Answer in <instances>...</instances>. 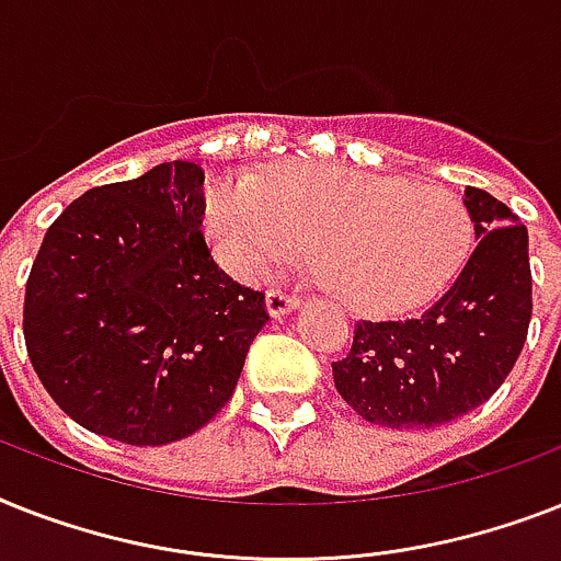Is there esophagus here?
<instances>
[{
	"label": "esophagus",
	"instance_id": "1",
	"mask_svg": "<svg viewBox=\"0 0 561 561\" xmlns=\"http://www.w3.org/2000/svg\"><path fill=\"white\" fill-rule=\"evenodd\" d=\"M296 305H299V296L290 294V290H285V288L267 290V311H271L273 317H282V313H288L290 308H296Z\"/></svg>",
	"mask_w": 561,
	"mask_h": 561
}]
</instances>
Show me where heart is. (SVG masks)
Listing matches in <instances>:
<instances>
[{"label":"heart","mask_w":561,"mask_h":561,"mask_svg":"<svg viewBox=\"0 0 561 561\" xmlns=\"http://www.w3.org/2000/svg\"><path fill=\"white\" fill-rule=\"evenodd\" d=\"M453 190L352 167H290L271 181L227 178L209 202V239L241 279H262L313 244L322 279L366 313L407 311L438 294L470 248Z\"/></svg>","instance_id":"b5f03b06"}]
</instances>
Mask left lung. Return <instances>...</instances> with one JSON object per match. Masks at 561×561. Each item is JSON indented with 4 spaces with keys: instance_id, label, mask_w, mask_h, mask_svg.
<instances>
[{
    "instance_id": "left-lung-1",
    "label": "left lung",
    "mask_w": 561,
    "mask_h": 561,
    "mask_svg": "<svg viewBox=\"0 0 561 561\" xmlns=\"http://www.w3.org/2000/svg\"><path fill=\"white\" fill-rule=\"evenodd\" d=\"M476 250L444 294L400 320H359L331 363L343 400L368 423L432 430L499 391L525 348L533 311L527 227L478 186L463 190Z\"/></svg>"
}]
</instances>
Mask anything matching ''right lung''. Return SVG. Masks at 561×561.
I'll return each instance as SVG.
<instances>
[{
	"label": "right lung",
	"instance_id": "1",
	"mask_svg": "<svg viewBox=\"0 0 561 561\" xmlns=\"http://www.w3.org/2000/svg\"><path fill=\"white\" fill-rule=\"evenodd\" d=\"M204 170L172 161L68 204L31 265L22 331L62 412L131 446L202 430L267 322L204 241Z\"/></svg>",
	"mask_w": 561,
	"mask_h": 561
}]
</instances>
